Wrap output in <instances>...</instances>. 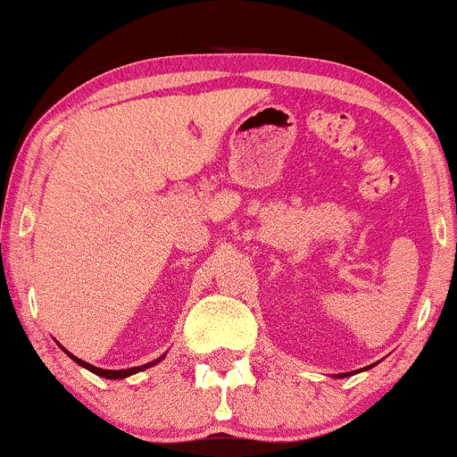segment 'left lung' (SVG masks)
I'll return each instance as SVG.
<instances>
[{"label": "left lung", "instance_id": "left-lung-1", "mask_svg": "<svg viewBox=\"0 0 457 457\" xmlns=\"http://www.w3.org/2000/svg\"><path fill=\"white\" fill-rule=\"evenodd\" d=\"M363 370H370V367H363ZM350 374H353V371H350ZM344 376H348V374H342L339 378H344Z\"/></svg>", "mask_w": 457, "mask_h": 457}]
</instances>
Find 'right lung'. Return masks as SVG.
<instances>
[{"instance_id":"add662e5","label":"right lung","mask_w":457,"mask_h":457,"mask_svg":"<svg viewBox=\"0 0 457 457\" xmlns=\"http://www.w3.org/2000/svg\"><path fill=\"white\" fill-rule=\"evenodd\" d=\"M64 353L71 356L72 361H75L77 365H81V367H86V370H90L92 374H96V376H103V378H109V380H118V378H127V376H130V374H137V371H144V370H148V367H152V365H156L159 363V361H162L165 359V354L162 356H159V359L156 361H152V363H148V365H141V367H130V370H101V367H94V365H90V363H86V361H81V359H77L75 354H71L68 353V350H64Z\"/></svg>"}]
</instances>
